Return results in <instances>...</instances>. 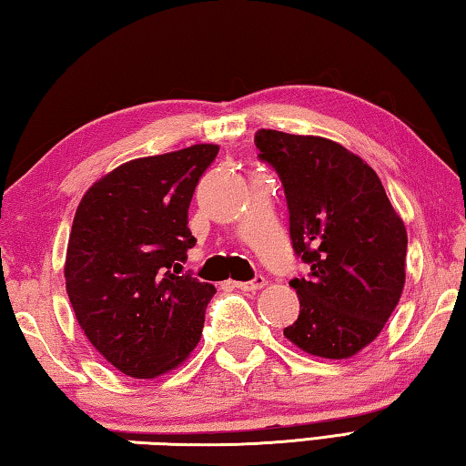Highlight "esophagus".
Instances as JSON below:
<instances>
[{
    "instance_id": "esophagus-1",
    "label": "esophagus",
    "mask_w": 466,
    "mask_h": 466,
    "mask_svg": "<svg viewBox=\"0 0 466 466\" xmlns=\"http://www.w3.org/2000/svg\"><path fill=\"white\" fill-rule=\"evenodd\" d=\"M263 286H265L263 275H255L250 281H234V288H238L242 291H255V289H261Z\"/></svg>"
}]
</instances>
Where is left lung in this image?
Returning a JSON list of instances; mask_svg holds the SVG:
<instances>
[{
    "instance_id": "left-lung-1",
    "label": "left lung",
    "mask_w": 466,
    "mask_h": 466,
    "mask_svg": "<svg viewBox=\"0 0 466 466\" xmlns=\"http://www.w3.org/2000/svg\"><path fill=\"white\" fill-rule=\"evenodd\" d=\"M255 146L283 185L294 255L310 267L289 281L299 314L283 335L310 356H356L403 291V219L376 172L335 141L258 129Z\"/></svg>"
}]
</instances>
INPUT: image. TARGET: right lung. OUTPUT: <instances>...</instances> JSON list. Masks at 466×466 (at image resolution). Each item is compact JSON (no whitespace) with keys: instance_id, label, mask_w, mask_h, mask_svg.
<instances>
[{"instance_id":"obj_1","label":"right lung","mask_w":466,"mask_h":466,"mask_svg":"<svg viewBox=\"0 0 466 466\" xmlns=\"http://www.w3.org/2000/svg\"><path fill=\"white\" fill-rule=\"evenodd\" d=\"M219 152L199 144L131 160L77 205L66 257L67 296L84 335L131 378H156L199 343L216 288L180 271L195 247L188 205Z\"/></svg>"}]
</instances>
